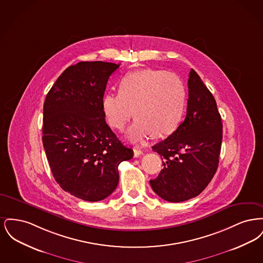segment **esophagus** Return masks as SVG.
Returning a JSON list of instances; mask_svg holds the SVG:
<instances>
[{
    "instance_id": "obj_1",
    "label": "esophagus",
    "mask_w": 263,
    "mask_h": 263,
    "mask_svg": "<svg viewBox=\"0 0 263 263\" xmlns=\"http://www.w3.org/2000/svg\"><path fill=\"white\" fill-rule=\"evenodd\" d=\"M141 155H143V151L139 150V149H134V157L138 158Z\"/></svg>"
}]
</instances>
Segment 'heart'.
Returning <instances> with one entry per match:
<instances>
[{"mask_svg": "<svg viewBox=\"0 0 263 263\" xmlns=\"http://www.w3.org/2000/svg\"><path fill=\"white\" fill-rule=\"evenodd\" d=\"M184 100V87L177 76L144 69L126 74L119 83V93H106L101 107L108 124L119 131L135 114L137 119L128 138L143 142L153 134L163 137L172 133L181 117Z\"/></svg>", "mask_w": 263, "mask_h": 263, "instance_id": "obj_1", "label": "heart"}]
</instances>
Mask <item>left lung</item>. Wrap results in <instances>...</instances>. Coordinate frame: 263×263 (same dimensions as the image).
I'll return each mask as SVG.
<instances>
[{
    "instance_id": "8db88e82",
    "label": "left lung",
    "mask_w": 263,
    "mask_h": 263,
    "mask_svg": "<svg viewBox=\"0 0 263 263\" xmlns=\"http://www.w3.org/2000/svg\"><path fill=\"white\" fill-rule=\"evenodd\" d=\"M187 84L184 121L165 140L153 146L163 160V168L150 180L151 186L168 202H182L199 195L219 164L223 124L216 100L193 69Z\"/></svg>"
}]
</instances>
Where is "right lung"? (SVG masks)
<instances>
[{"label":"right lung","mask_w":263,"mask_h":263,"mask_svg":"<svg viewBox=\"0 0 263 263\" xmlns=\"http://www.w3.org/2000/svg\"><path fill=\"white\" fill-rule=\"evenodd\" d=\"M114 63L68 67L43 105L42 142L51 172L66 192L83 200L108 197L118 184V165L133 158L106 124L101 101Z\"/></svg>","instance_id":"add662e5"}]
</instances>
